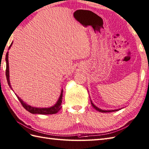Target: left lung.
<instances>
[{"mask_svg": "<svg viewBox=\"0 0 149 149\" xmlns=\"http://www.w3.org/2000/svg\"><path fill=\"white\" fill-rule=\"evenodd\" d=\"M91 105H92V106L94 107L95 109L96 110H97L99 112H102V113H108V112H112V111H117L118 109H116V110H109V111H106V110H102V109H99L97 107H96L94 105V104L92 103V102L91 101Z\"/></svg>", "mask_w": 149, "mask_h": 149, "instance_id": "left-lung-1", "label": "left lung"}]
</instances>
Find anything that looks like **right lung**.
Returning a JSON list of instances; mask_svg holds the SVG:
<instances>
[{
	"label": "right lung",
	"instance_id": "right-lung-1",
	"mask_svg": "<svg viewBox=\"0 0 149 149\" xmlns=\"http://www.w3.org/2000/svg\"><path fill=\"white\" fill-rule=\"evenodd\" d=\"M12 43L9 47V49L12 45ZM6 79H7V81L8 85L11 89L12 88L10 85V81H9V63H8V52H7L6 55ZM17 97L18 99L20 101L21 104L25 109H26L28 111L33 114H41V115H52V114H56L58 113L59 111L61 108V103H62V97H63V90L61 91V95H60L59 100L58 102L55 104L54 106L52 107H49V108H37V107H31L29 105H27L26 103H24L20 97H18L17 95Z\"/></svg>",
	"mask_w": 149,
	"mask_h": 149
}]
</instances>
